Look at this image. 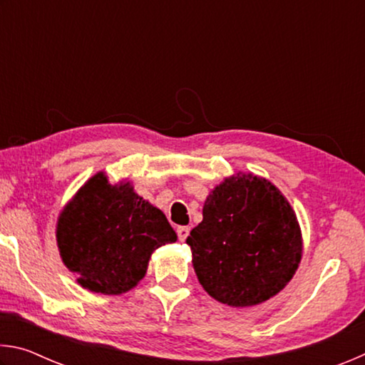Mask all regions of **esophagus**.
Returning <instances> with one entry per match:
<instances>
[{"label": "esophagus", "mask_w": 365, "mask_h": 365, "mask_svg": "<svg viewBox=\"0 0 365 365\" xmlns=\"http://www.w3.org/2000/svg\"><path fill=\"white\" fill-rule=\"evenodd\" d=\"M177 235H178V240H180V242H185L190 235V227H178Z\"/></svg>", "instance_id": "obj_1"}]
</instances>
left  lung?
<instances>
[{
	"label": "left lung",
	"instance_id": "8db88e82",
	"mask_svg": "<svg viewBox=\"0 0 365 365\" xmlns=\"http://www.w3.org/2000/svg\"><path fill=\"white\" fill-rule=\"evenodd\" d=\"M202 288L224 304L255 306L292 280L301 232L289 202L256 175L225 178L207 196L202 222L187 238Z\"/></svg>",
	"mask_w": 365,
	"mask_h": 365
}]
</instances>
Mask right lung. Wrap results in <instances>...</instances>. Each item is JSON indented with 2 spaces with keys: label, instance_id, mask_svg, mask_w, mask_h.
I'll list each match as a JSON object with an SVG mask.
<instances>
[{
  "label": "right lung",
  "instance_id": "add662e5",
  "mask_svg": "<svg viewBox=\"0 0 365 365\" xmlns=\"http://www.w3.org/2000/svg\"><path fill=\"white\" fill-rule=\"evenodd\" d=\"M56 237L80 285L103 294L128 292L145 277L153 251L177 240L158 207L133 193L130 183L113 187L103 172L59 215Z\"/></svg>",
  "mask_w": 365,
  "mask_h": 365
}]
</instances>
